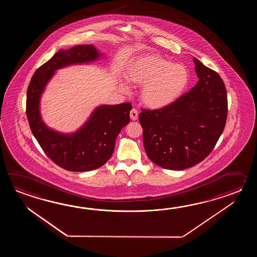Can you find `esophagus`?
I'll use <instances>...</instances> for the list:
<instances>
[{
    "instance_id": "34e87169",
    "label": "esophagus",
    "mask_w": 257,
    "mask_h": 257,
    "mask_svg": "<svg viewBox=\"0 0 257 257\" xmlns=\"http://www.w3.org/2000/svg\"><path fill=\"white\" fill-rule=\"evenodd\" d=\"M130 115H131V118L132 120H137V119H138V117H139L138 110L135 109V108H132V109H131V113H130Z\"/></svg>"
}]
</instances>
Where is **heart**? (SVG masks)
I'll return each mask as SVG.
<instances>
[{"label":"heart","mask_w":257,"mask_h":257,"mask_svg":"<svg viewBox=\"0 0 257 257\" xmlns=\"http://www.w3.org/2000/svg\"><path fill=\"white\" fill-rule=\"evenodd\" d=\"M125 76L131 83L143 85V103L153 109H161L179 98L188 83V73L181 65H175L158 55L145 54L131 60ZM124 92L130 91L126 82H120Z\"/></svg>","instance_id":"heart-1"}]
</instances>
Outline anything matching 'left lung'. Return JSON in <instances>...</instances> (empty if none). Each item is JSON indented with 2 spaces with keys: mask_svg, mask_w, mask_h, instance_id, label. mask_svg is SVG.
<instances>
[{
  "mask_svg": "<svg viewBox=\"0 0 257 257\" xmlns=\"http://www.w3.org/2000/svg\"><path fill=\"white\" fill-rule=\"evenodd\" d=\"M198 82L168 106L143 110L139 119L149 159L165 169L181 171L202 162L223 132L228 101L216 71L194 58Z\"/></svg>",
  "mask_w": 257,
  "mask_h": 257,
  "instance_id": "obj_1",
  "label": "left lung"
}]
</instances>
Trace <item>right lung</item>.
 Segmentation results:
<instances>
[{
    "instance_id": "right-lung-1",
    "label": "right lung",
    "mask_w": 257,
    "mask_h": 257,
    "mask_svg": "<svg viewBox=\"0 0 257 257\" xmlns=\"http://www.w3.org/2000/svg\"><path fill=\"white\" fill-rule=\"evenodd\" d=\"M103 54L93 45L60 49L34 73L27 94V115L34 137L55 164L71 172H87L104 165L112 156L115 140L130 122V103L102 104L72 133L49 127L40 113V100L55 72L68 66L90 64Z\"/></svg>"
}]
</instances>
